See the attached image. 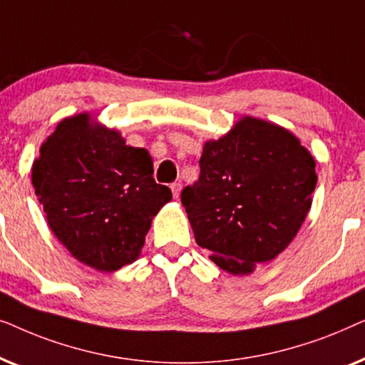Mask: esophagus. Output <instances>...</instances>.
<instances>
[{"mask_svg":"<svg viewBox=\"0 0 365 365\" xmlns=\"http://www.w3.org/2000/svg\"><path fill=\"white\" fill-rule=\"evenodd\" d=\"M169 187H171L174 199H178V197H179V194H181V187H182V186H181V182H173L171 186H169Z\"/></svg>","mask_w":365,"mask_h":365,"instance_id":"obj_1","label":"esophagus"}]
</instances>
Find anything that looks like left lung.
I'll return each mask as SVG.
<instances>
[{"instance_id":"left-lung-1","label":"left lung","mask_w":365,"mask_h":365,"mask_svg":"<svg viewBox=\"0 0 365 365\" xmlns=\"http://www.w3.org/2000/svg\"><path fill=\"white\" fill-rule=\"evenodd\" d=\"M201 174L181 192L196 242L234 276L277 257L301 229L317 184L316 161L279 124L242 116L204 143Z\"/></svg>"}]
</instances>
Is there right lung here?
I'll use <instances>...</instances> for the list:
<instances>
[{
  "label": "right lung",
  "instance_id": "add662e5",
  "mask_svg": "<svg viewBox=\"0 0 365 365\" xmlns=\"http://www.w3.org/2000/svg\"><path fill=\"white\" fill-rule=\"evenodd\" d=\"M144 148L89 113L64 118L39 148L31 181L54 236L79 262L113 272L136 261L153 217L171 201Z\"/></svg>",
  "mask_w": 365,
  "mask_h": 365
}]
</instances>
